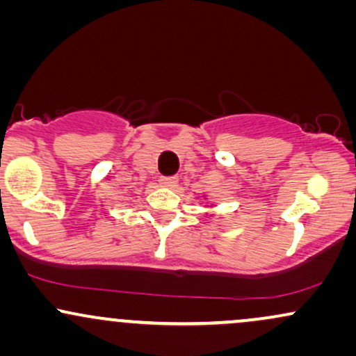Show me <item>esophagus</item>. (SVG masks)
Segmentation results:
<instances>
[{
    "mask_svg": "<svg viewBox=\"0 0 356 356\" xmlns=\"http://www.w3.org/2000/svg\"><path fill=\"white\" fill-rule=\"evenodd\" d=\"M162 187H169V189H172V187L177 186V177H162L161 181H159Z\"/></svg>",
    "mask_w": 356,
    "mask_h": 356,
    "instance_id": "1",
    "label": "esophagus"
}]
</instances>
